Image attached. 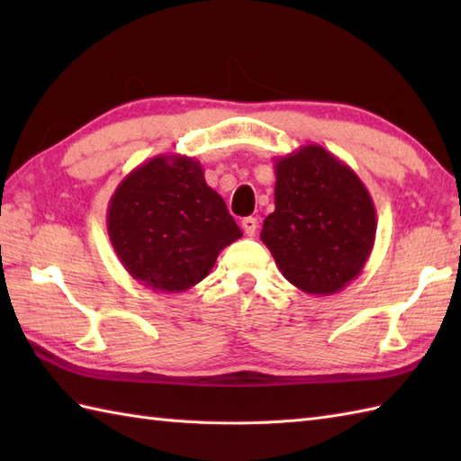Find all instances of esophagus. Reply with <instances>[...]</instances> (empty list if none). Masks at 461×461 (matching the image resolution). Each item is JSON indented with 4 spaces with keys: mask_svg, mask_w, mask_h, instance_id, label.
<instances>
[{
    "mask_svg": "<svg viewBox=\"0 0 461 461\" xmlns=\"http://www.w3.org/2000/svg\"><path fill=\"white\" fill-rule=\"evenodd\" d=\"M241 228H243V231H246V236H249V238H253L256 236V231H258V218H243L241 220Z\"/></svg>",
    "mask_w": 461,
    "mask_h": 461,
    "instance_id": "obj_1",
    "label": "esophagus"
}]
</instances>
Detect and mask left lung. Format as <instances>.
I'll return each instance as SVG.
<instances>
[{
	"label": "left lung",
	"instance_id": "left-lung-1",
	"mask_svg": "<svg viewBox=\"0 0 461 461\" xmlns=\"http://www.w3.org/2000/svg\"><path fill=\"white\" fill-rule=\"evenodd\" d=\"M276 212L261 241L279 271L311 295H332L360 276L376 238V210L355 170L319 144L276 160Z\"/></svg>",
	"mask_w": 461,
	"mask_h": 461
}]
</instances>
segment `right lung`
<instances>
[{
  "label": "right lung",
  "mask_w": 461,
  "mask_h": 461,
  "mask_svg": "<svg viewBox=\"0 0 461 461\" xmlns=\"http://www.w3.org/2000/svg\"><path fill=\"white\" fill-rule=\"evenodd\" d=\"M106 230L132 279L166 293L200 283L241 238L202 164L182 154L154 156L126 176L109 202Z\"/></svg>",
  "instance_id": "obj_1"
}]
</instances>
